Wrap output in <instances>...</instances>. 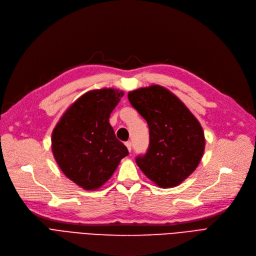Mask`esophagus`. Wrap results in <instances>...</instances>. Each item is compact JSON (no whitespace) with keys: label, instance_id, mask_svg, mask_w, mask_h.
I'll use <instances>...</instances> for the list:
<instances>
[{"label":"esophagus","instance_id":"esophagus-1","mask_svg":"<svg viewBox=\"0 0 256 256\" xmlns=\"http://www.w3.org/2000/svg\"><path fill=\"white\" fill-rule=\"evenodd\" d=\"M125 146L127 147L128 151L130 152V151H131V142H125Z\"/></svg>","mask_w":256,"mask_h":256}]
</instances>
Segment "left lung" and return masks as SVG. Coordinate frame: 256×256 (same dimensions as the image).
Listing matches in <instances>:
<instances>
[{
  "mask_svg": "<svg viewBox=\"0 0 256 256\" xmlns=\"http://www.w3.org/2000/svg\"><path fill=\"white\" fill-rule=\"evenodd\" d=\"M128 99L150 130L149 149L136 158L138 168L162 188L179 186L197 168L204 154L199 120L176 94L160 85L129 92Z\"/></svg>",
  "mask_w": 256,
  "mask_h": 256,
  "instance_id": "1",
  "label": "left lung"
}]
</instances>
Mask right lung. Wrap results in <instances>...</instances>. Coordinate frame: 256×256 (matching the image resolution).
<instances>
[{"instance_id": "1", "label": "right lung", "mask_w": 256, "mask_h": 256, "mask_svg": "<svg viewBox=\"0 0 256 256\" xmlns=\"http://www.w3.org/2000/svg\"><path fill=\"white\" fill-rule=\"evenodd\" d=\"M124 92L92 90L72 103L52 132V152L62 173L85 190L109 180L128 150L114 134L109 116Z\"/></svg>"}]
</instances>
